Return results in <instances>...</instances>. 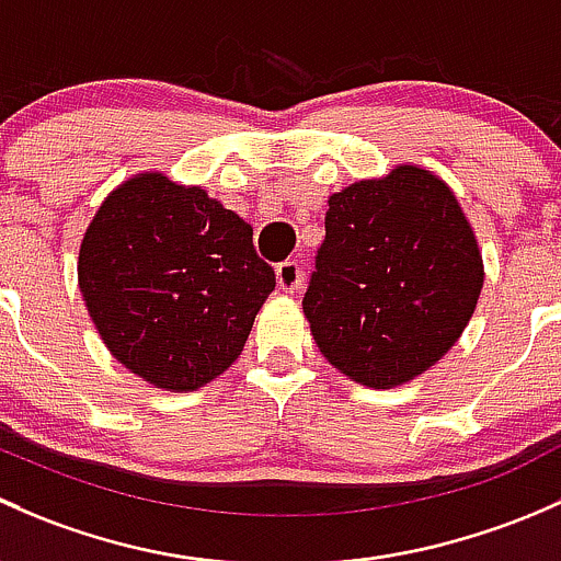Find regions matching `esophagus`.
<instances>
[{"label": "esophagus", "mask_w": 561, "mask_h": 561, "mask_svg": "<svg viewBox=\"0 0 561 561\" xmlns=\"http://www.w3.org/2000/svg\"><path fill=\"white\" fill-rule=\"evenodd\" d=\"M275 278H278V286L283 291H294V288L302 286V267H299L297 259H286L275 270Z\"/></svg>", "instance_id": "1"}]
</instances>
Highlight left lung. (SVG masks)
I'll return each instance as SVG.
<instances>
[{
    "instance_id": "obj_1",
    "label": "left lung",
    "mask_w": 561,
    "mask_h": 561,
    "mask_svg": "<svg viewBox=\"0 0 561 561\" xmlns=\"http://www.w3.org/2000/svg\"><path fill=\"white\" fill-rule=\"evenodd\" d=\"M323 227L302 310L329 365L391 389L440 362L483 288L481 251L451 188L402 164L329 196Z\"/></svg>"
}]
</instances>
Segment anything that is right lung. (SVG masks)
Wrapping results in <instances>:
<instances>
[{
    "mask_svg": "<svg viewBox=\"0 0 561 561\" xmlns=\"http://www.w3.org/2000/svg\"><path fill=\"white\" fill-rule=\"evenodd\" d=\"M78 283L121 365L156 389L194 391L238 359L275 273L238 213L146 172L96 210Z\"/></svg>",
    "mask_w": 561,
    "mask_h": 561,
    "instance_id": "add662e5",
    "label": "right lung"
}]
</instances>
